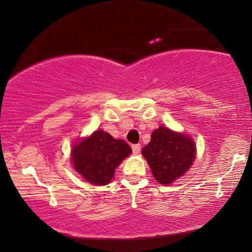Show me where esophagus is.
Here are the masks:
<instances>
[{"label":"esophagus","instance_id":"34e87169","mask_svg":"<svg viewBox=\"0 0 252 252\" xmlns=\"http://www.w3.org/2000/svg\"><path fill=\"white\" fill-rule=\"evenodd\" d=\"M140 149H141V146L139 145V144L132 145V152H133V154H139V153H140Z\"/></svg>","mask_w":252,"mask_h":252}]
</instances>
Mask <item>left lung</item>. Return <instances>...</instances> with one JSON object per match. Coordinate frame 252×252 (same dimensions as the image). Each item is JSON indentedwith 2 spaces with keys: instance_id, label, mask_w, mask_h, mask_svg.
Returning a JSON list of instances; mask_svg holds the SVG:
<instances>
[{
  "instance_id": "8db88e82",
  "label": "left lung",
  "mask_w": 252,
  "mask_h": 252,
  "mask_svg": "<svg viewBox=\"0 0 252 252\" xmlns=\"http://www.w3.org/2000/svg\"><path fill=\"white\" fill-rule=\"evenodd\" d=\"M194 153V142L189 137L165 126L154 131L150 142L142 148L154 178L162 185H170L185 174L192 165Z\"/></svg>"
}]
</instances>
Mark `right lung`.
<instances>
[{"mask_svg": "<svg viewBox=\"0 0 252 252\" xmlns=\"http://www.w3.org/2000/svg\"><path fill=\"white\" fill-rule=\"evenodd\" d=\"M131 154L125 140L114 139L99 130L74 146L72 162L79 174L92 185L105 186L113 178L115 168Z\"/></svg>", "mask_w": 252, "mask_h": 252, "instance_id": "1", "label": "right lung"}]
</instances>
